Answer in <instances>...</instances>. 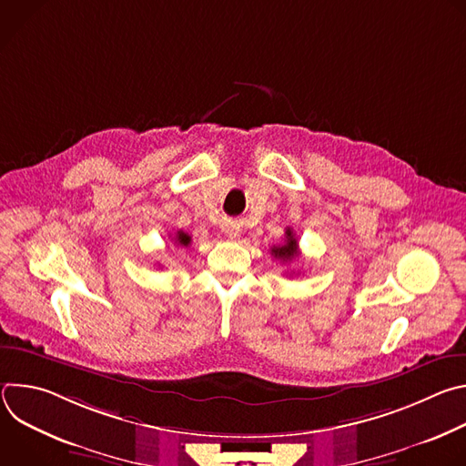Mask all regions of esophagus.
<instances>
[{
  "mask_svg": "<svg viewBox=\"0 0 466 466\" xmlns=\"http://www.w3.org/2000/svg\"><path fill=\"white\" fill-rule=\"evenodd\" d=\"M225 232H227V236L232 238V239H238V238L241 236V230H239V227H238L236 223H228V225L225 227Z\"/></svg>",
  "mask_w": 466,
  "mask_h": 466,
  "instance_id": "34e87169",
  "label": "esophagus"
}]
</instances>
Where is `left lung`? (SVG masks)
<instances>
[{"mask_svg": "<svg viewBox=\"0 0 466 466\" xmlns=\"http://www.w3.org/2000/svg\"><path fill=\"white\" fill-rule=\"evenodd\" d=\"M271 252H273L275 258L284 259V261H288V259H291L299 254V243H297V238L293 236L291 228L286 230V243L279 245V247H273Z\"/></svg>", "mask_w": 466, "mask_h": 466, "instance_id": "obj_1", "label": "left lung"}]
</instances>
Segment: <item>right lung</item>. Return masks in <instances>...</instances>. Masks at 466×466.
Listing matches in <instances>:
<instances>
[{"mask_svg":"<svg viewBox=\"0 0 466 466\" xmlns=\"http://www.w3.org/2000/svg\"><path fill=\"white\" fill-rule=\"evenodd\" d=\"M189 241H191V238H189L186 232H182V230H178V232H177V236H175V243H178V245H182V247H187V245H189Z\"/></svg>","mask_w":466,"mask_h":466,"instance_id":"obj_1","label":"right lung"}]
</instances>
